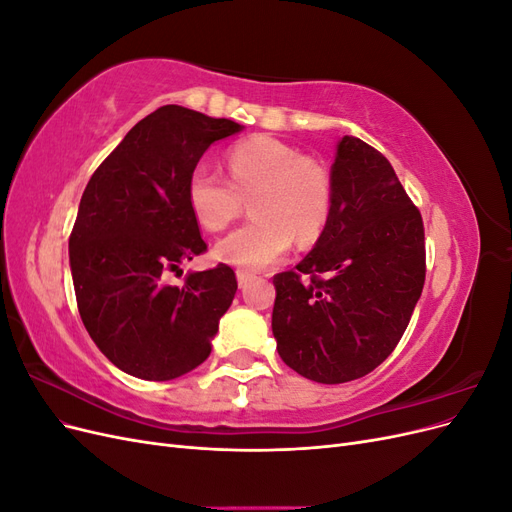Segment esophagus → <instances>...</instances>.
<instances>
[{
  "label": "esophagus",
  "mask_w": 512,
  "mask_h": 512,
  "mask_svg": "<svg viewBox=\"0 0 512 512\" xmlns=\"http://www.w3.org/2000/svg\"><path fill=\"white\" fill-rule=\"evenodd\" d=\"M254 273L252 271H245V269H239L237 271V282H239V288H245L247 284H250L254 280Z\"/></svg>",
  "instance_id": "esophagus-1"
}]
</instances>
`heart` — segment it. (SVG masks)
<instances>
[{"label":"heart","mask_w":512,"mask_h":512,"mask_svg":"<svg viewBox=\"0 0 512 512\" xmlns=\"http://www.w3.org/2000/svg\"><path fill=\"white\" fill-rule=\"evenodd\" d=\"M228 176L198 162L185 183L194 220L218 232L235 222L250 198L254 218L215 245V258L232 267L262 269L282 258L297 237L316 241L331 215L327 170L273 136H252L228 151Z\"/></svg>","instance_id":"b5f03b06"}]
</instances>
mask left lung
<instances>
[{
    "mask_svg": "<svg viewBox=\"0 0 512 512\" xmlns=\"http://www.w3.org/2000/svg\"><path fill=\"white\" fill-rule=\"evenodd\" d=\"M273 284L277 352L303 378L350 382L395 350L425 284V228L380 151L356 136L337 143L329 222Z\"/></svg>",
    "mask_w": 512,
    "mask_h": 512,
    "instance_id": "obj_1",
    "label": "left lung"
}]
</instances>
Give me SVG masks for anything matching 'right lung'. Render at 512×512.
Segmentation results:
<instances>
[{"label":"right lung","instance_id":"1","mask_svg":"<svg viewBox=\"0 0 512 512\" xmlns=\"http://www.w3.org/2000/svg\"><path fill=\"white\" fill-rule=\"evenodd\" d=\"M243 126L177 104L160 106L123 136L83 192L70 235L76 305L89 337L126 374L173 380L211 352L237 292L228 265L168 275L207 250L185 198L203 153Z\"/></svg>","mask_w":512,"mask_h":512}]
</instances>
